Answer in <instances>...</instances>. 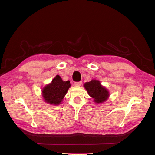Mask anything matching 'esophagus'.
<instances>
[{
	"mask_svg": "<svg viewBox=\"0 0 155 155\" xmlns=\"http://www.w3.org/2000/svg\"><path fill=\"white\" fill-rule=\"evenodd\" d=\"M82 84V81H79V82H75L74 85L75 86H81Z\"/></svg>",
	"mask_w": 155,
	"mask_h": 155,
	"instance_id": "1",
	"label": "esophagus"
}]
</instances>
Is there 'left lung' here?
<instances>
[{
	"instance_id": "1",
	"label": "left lung",
	"mask_w": 155,
	"mask_h": 155,
	"mask_svg": "<svg viewBox=\"0 0 155 155\" xmlns=\"http://www.w3.org/2000/svg\"><path fill=\"white\" fill-rule=\"evenodd\" d=\"M88 94L94 98V101L96 104H101L105 102L109 96V92L107 89L103 87L100 81L96 79H92L91 81L84 84Z\"/></svg>"
}]
</instances>
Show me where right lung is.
<instances>
[{"mask_svg":"<svg viewBox=\"0 0 155 155\" xmlns=\"http://www.w3.org/2000/svg\"><path fill=\"white\" fill-rule=\"evenodd\" d=\"M70 86V81H64L59 75H57L51 82L42 90L45 101L51 105H59Z\"/></svg>","mask_w":155,"mask_h":155,"instance_id":"right-lung-1","label":"right lung"}]
</instances>
